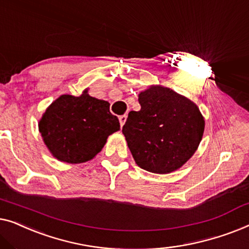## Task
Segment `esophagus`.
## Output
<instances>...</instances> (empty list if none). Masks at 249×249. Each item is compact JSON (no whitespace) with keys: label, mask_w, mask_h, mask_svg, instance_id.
<instances>
[{"label":"esophagus","mask_w":249,"mask_h":249,"mask_svg":"<svg viewBox=\"0 0 249 249\" xmlns=\"http://www.w3.org/2000/svg\"><path fill=\"white\" fill-rule=\"evenodd\" d=\"M126 120H127V115H122V116H120V123H121V126H123L125 124Z\"/></svg>","instance_id":"esophagus-1"}]
</instances>
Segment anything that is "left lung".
<instances>
[{"instance_id":"left-lung-1","label":"left lung","mask_w":249,"mask_h":249,"mask_svg":"<svg viewBox=\"0 0 249 249\" xmlns=\"http://www.w3.org/2000/svg\"><path fill=\"white\" fill-rule=\"evenodd\" d=\"M141 109L129 111L123 134L136 164L155 174H170L190 160L204 133L196 104L162 86L139 93Z\"/></svg>"}]
</instances>
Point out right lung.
Masks as SVG:
<instances>
[{
  "mask_svg": "<svg viewBox=\"0 0 249 249\" xmlns=\"http://www.w3.org/2000/svg\"><path fill=\"white\" fill-rule=\"evenodd\" d=\"M120 127L118 118L109 111V103L91 97L88 88L79 97L59 96L38 122L41 138L52 156L72 164L93 159L106 144L108 136Z\"/></svg>",
  "mask_w": 249,
  "mask_h": 249,
  "instance_id": "obj_1",
  "label": "right lung"
}]
</instances>
